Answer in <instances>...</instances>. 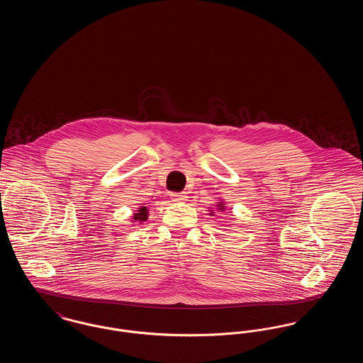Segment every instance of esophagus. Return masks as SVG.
Listing matches in <instances>:
<instances>
[{
    "label": "esophagus",
    "instance_id": "34e87169",
    "mask_svg": "<svg viewBox=\"0 0 363 363\" xmlns=\"http://www.w3.org/2000/svg\"><path fill=\"white\" fill-rule=\"evenodd\" d=\"M172 200L173 201H185L188 199V194L185 191H181V193H172Z\"/></svg>",
    "mask_w": 363,
    "mask_h": 363
}]
</instances>
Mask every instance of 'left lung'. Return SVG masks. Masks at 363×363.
<instances>
[{"instance_id":"8db88e82","label":"left lung","mask_w":363,"mask_h":363,"mask_svg":"<svg viewBox=\"0 0 363 363\" xmlns=\"http://www.w3.org/2000/svg\"><path fill=\"white\" fill-rule=\"evenodd\" d=\"M216 207H218V209L222 212V211H225V203H223V201H220V203H218V204H216ZM211 213H213V212H211Z\"/></svg>"}]
</instances>
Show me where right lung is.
Here are the masks:
<instances>
[{
	"label": "right lung",
	"instance_id": "right-lung-1",
	"mask_svg": "<svg viewBox=\"0 0 363 363\" xmlns=\"http://www.w3.org/2000/svg\"><path fill=\"white\" fill-rule=\"evenodd\" d=\"M132 219L135 220V222H145L147 219H148V208L147 207H140L138 211L133 213V216H132Z\"/></svg>",
	"mask_w": 363,
	"mask_h": 363
}]
</instances>
